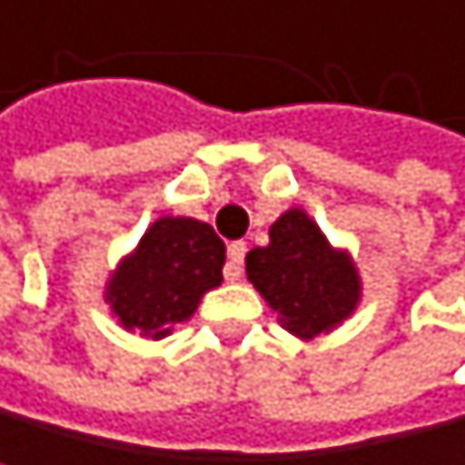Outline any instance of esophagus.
I'll return each instance as SVG.
<instances>
[{"label": "esophagus", "instance_id": "1", "mask_svg": "<svg viewBox=\"0 0 465 465\" xmlns=\"http://www.w3.org/2000/svg\"><path fill=\"white\" fill-rule=\"evenodd\" d=\"M242 258H246V242L242 240L228 242V263H225V279L228 282H237L242 275Z\"/></svg>", "mask_w": 465, "mask_h": 465}]
</instances>
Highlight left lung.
<instances>
[{
    "label": "left lung",
    "mask_w": 465,
    "mask_h": 465,
    "mask_svg": "<svg viewBox=\"0 0 465 465\" xmlns=\"http://www.w3.org/2000/svg\"><path fill=\"white\" fill-rule=\"evenodd\" d=\"M246 275L300 341L329 335L359 309L361 275L347 249H335L302 207L270 225V242L246 255Z\"/></svg>",
    "instance_id": "obj_1"
}]
</instances>
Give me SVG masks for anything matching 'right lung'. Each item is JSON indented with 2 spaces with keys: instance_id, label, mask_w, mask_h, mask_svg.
Here are the masks:
<instances>
[{
  "instance_id": "obj_1",
  "label": "right lung",
  "mask_w": 465,
  "mask_h": 465,
  "mask_svg": "<svg viewBox=\"0 0 465 465\" xmlns=\"http://www.w3.org/2000/svg\"><path fill=\"white\" fill-rule=\"evenodd\" d=\"M225 242L193 216H160L139 246L118 261L104 300L112 317L139 338L160 341L190 321L207 291L223 284Z\"/></svg>"
}]
</instances>
